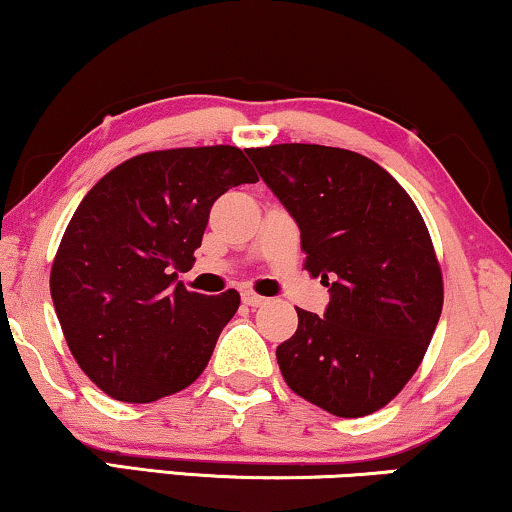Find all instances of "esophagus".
<instances>
[{
	"mask_svg": "<svg viewBox=\"0 0 512 512\" xmlns=\"http://www.w3.org/2000/svg\"><path fill=\"white\" fill-rule=\"evenodd\" d=\"M242 301H244L246 306H251V308L266 304V299H263V296L256 294V292H244V294H242Z\"/></svg>",
	"mask_w": 512,
	"mask_h": 512,
	"instance_id": "esophagus-1",
	"label": "esophagus"
}]
</instances>
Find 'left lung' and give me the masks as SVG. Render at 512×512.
<instances>
[{
  "instance_id": "left-lung-1",
  "label": "left lung",
  "mask_w": 512,
  "mask_h": 512,
  "mask_svg": "<svg viewBox=\"0 0 512 512\" xmlns=\"http://www.w3.org/2000/svg\"><path fill=\"white\" fill-rule=\"evenodd\" d=\"M301 230L304 268L330 292L277 346L289 389L339 418H363L418 370L444 304L425 220L375 161L323 144L246 149Z\"/></svg>"
}]
</instances>
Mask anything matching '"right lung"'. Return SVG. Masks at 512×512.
<instances>
[{
  "mask_svg": "<svg viewBox=\"0 0 512 512\" xmlns=\"http://www.w3.org/2000/svg\"><path fill=\"white\" fill-rule=\"evenodd\" d=\"M256 180L227 144L149 151L80 201L49 289L68 349L104 394L151 403L204 372L239 294L187 292L178 273L192 266L220 194Z\"/></svg>",
  "mask_w": 512,
  "mask_h": 512,
  "instance_id": "1",
  "label": "right lung"
}]
</instances>
